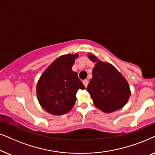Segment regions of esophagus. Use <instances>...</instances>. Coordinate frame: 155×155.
Segmentation results:
<instances>
[{"label":"esophagus","instance_id":"34e87169","mask_svg":"<svg viewBox=\"0 0 155 155\" xmlns=\"http://www.w3.org/2000/svg\"><path fill=\"white\" fill-rule=\"evenodd\" d=\"M83 84H84V86H85V87L88 86V81L87 79H85L83 81Z\"/></svg>","mask_w":155,"mask_h":155}]
</instances>
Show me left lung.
<instances>
[{
	"label": "left lung",
	"mask_w": 155,
	"mask_h": 155,
	"mask_svg": "<svg viewBox=\"0 0 155 155\" xmlns=\"http://www.w3.org/2000/svg\"><path fill=\"white\" fill-rule=\"evenodd\" d=\"M88 57L96 62L92 71L93 78L86 88L94 105L108 113L122 108L130 96L127 81L113 65L98 61L92 54Z\"/></svg>",
	"instance_id": "8db88e82"
}]
</instances>
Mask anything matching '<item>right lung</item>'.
<instances>
[{"instance_id": "obj_1", "label": "right lung", "mask_w": 155, "mask_h": 155, "mask_svg": "<svg viewBox=\"0 0 155 155\" xmlns=\"http://www.w3.org/2000/svg\"><path fill=\"white\" fill-rule=\"evenodd\" d=\"M78 54L59 57L45 70L37 85V96L41 106L52 115H63L74 106L79 89L85 86L72 71Z\"/></svg>"}]
</instances>
